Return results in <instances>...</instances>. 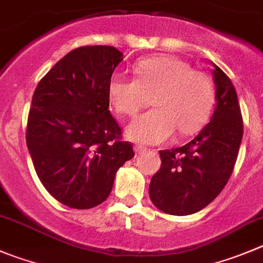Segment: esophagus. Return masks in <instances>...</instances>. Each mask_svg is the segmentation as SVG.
<instances>
[{
  "mask_svg": "<svg viewBox=\"0 0 263 263\" xmlns=\"http://www.w3.org/2000/svg\"><path fill=\"white\" fill-rule=\"evenodd\" d=\"M134 149H136V154L139 155V154H143L144 151H147V148L144 146H142V144H136L134 146Z\"/></svg>",
  "mask_w": 263,
  "mask_h": 263,
  "instance_id": "esophagus-1",
  "label": "esophagus"
}]
</instances>
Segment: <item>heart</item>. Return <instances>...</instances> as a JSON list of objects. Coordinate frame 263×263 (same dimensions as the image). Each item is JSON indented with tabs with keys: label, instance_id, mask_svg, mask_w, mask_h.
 Wrapping results in <instances>:
<instances>
[{
	"label": "heart",
	"instance_id": "b5f03b06",
	"mask_svg": "<svg viewBox=\"0 0 263 263\" xmlns=\"http://www.w3.org/2000/svg\"><path fill=\"white\" fill-rule=\"evenodd\" d=\"M134 73L136 80L115 73L108 82L109 101L117 114L136 116L149 99L155 107L130 122L129 138L161 143L176 130L181 136H190L208 121L216 102L209 74L171 55L142 59L134 66Z\"/></svg>",
	"mask_w": 263,
	"mask_h": 263
}]
</instances>
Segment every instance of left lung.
Segmentation results:
<instances>
[{"mask_svg":"<svg viewBox=\"0 0 263 263\" xmlns=\"http://www.w3.org/2000/svg\"><path fill=\"white\" fill-rule=\"evenodd\" d=\"M217 107L212 120L184 146L160 151L161 166L149 183L156 208L173 216L201 211L231 177L242 138V117L231 80L213 63Z\"/></svg>","mask_w":263,"mask_h":263,"instance_id":"left-lung-1","label":"left lung"}]
</instances>
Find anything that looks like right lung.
Masks as SVG:
<instances>
[{"label": "right lung", "mask_w": 263, "mask_h": 263, "mask_svg": "<svg viewBox=\"0 0 263 263\" xmlns=\"http://www.w3.org/2000/svg\"><path fill=\"white\" fill-rule=\"evenodd\" d=\"M122 52L114 46L69 51L37 85L27 122V147L50 195L90 209L111 194L115 176L134 157L109 112L108 82Z\"/></svg>", "instance_id": "obj_1"}]
</instances>
